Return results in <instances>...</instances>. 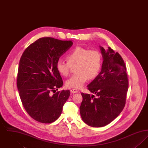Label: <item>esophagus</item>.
<instances>
[{
  "instance_id": "obj_1",
  "label": "esophagus",
  "mask_w": 148,
  "mask_h": 148,
  "mask_svg": "<svg viewBox=\"0 0 148 148\" xmlns=\"http://www.w3.org/2000/svg\"><path fill=\"white\" fill-rule=\"evenodd\" d=\"M71 93H73V94H75L78 92V90L77 89H71Z\"/></svg>"
}]
</instances>
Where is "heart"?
Masks as SVG:
<instances>
[{"instance_id":"obj_1","label":"heart","mask_w":148,"mask_h":148,"mask_svg":"<svg viewBox=\"0 0 148 148\" xmlns=\"http://www.w3.org/2000/svg\"><path fill=\"white\" fill-rule=\"evenodd\" d=\"M68 60L62 59L58 60L56 68L58 72L63 76H67L70 71L71 65L77 64L75 71L66 82L69 88H82L87 80L98 75L101 65V56L96 50H89L77 47L68 56Z\"/></svg>"}]
</instances>
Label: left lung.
Returning a JSON list of instances; mask_svg holds the SVG:
<instances>
[{"instance_id": "8db88e82", "label": "left lung", "mask_w": 148, "mask_h": 148, "mask_svg": "<svg viewBox=\"0 0 148 148\" xmlns=\"http://www.w3.org/2000/svg\"><path fill=\"white\" fill-rule=\"evenodd\" d=\"M99 48L103 57L101 71L87 86L93 94L81 93L80 115L92 127H104L119 115L125 104L129 85L125 65L119 54L110 47Z\"/></svg>"}]
</instances>
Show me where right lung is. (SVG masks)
<instances>
[{"label": "right lung", "instance_id": "obj_1", "mask_svg": "<svg viewBox=\"0 0 148 148\" xmlns=\"http://www.w3.org/2000/svg\"><path fill=\"white\" fill-rule=\"evenodd\" d=\"M73 44L71 40L42 38L31 44L21 56L18 90L25 110L39 122L51 123L58 119L70 96L68 90L56 93V89L63 85L56 64ZM51 91L55 93L51 95Z\"/></svg>", "mask_w": 148, "mask_h": 148}]
</instances>
